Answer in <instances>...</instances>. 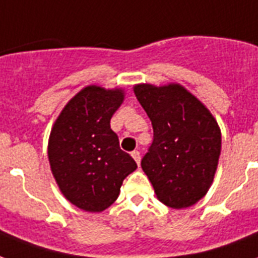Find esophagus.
Listing matches in <instances>:
<instances>
[{
	"mask_svg": "<svg viewBox=\"0 0 258 258\" xmlns=\"http://www.w3.org/2000/svg\"><path fill=\"white\" fill-rule=\"evenodd\" d=\"M131 156H133V158H134L135 161H137V164L139 165V163H141V153H139L138 150H134V152L131 153Z\"/></svg>",
	"mask_w": 258,
	"mask_h": 258,
	"instance_id": "1",
	"label": "esophagus"
}]
</instances>
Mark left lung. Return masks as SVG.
Returning <instances> with one entry per match:
<instances>
[{
  "label": "left lung",
  "mask_w": 258,
  "mask_h": 258,
  "mask_svg": "<svg viewBox=\"0 0 258 258\" xmlns=\"http://www.w3.org/2000/svg\"><path fill=\"white\" fill-rule=\"evenodd\" d=\"M134 93L153 125V142L141 165L164 205H194L211 187L221 150L216 119L177 83L135 85Z\"/></svg>",
  "instance_id": "left-lung-1"
}]
</instances>
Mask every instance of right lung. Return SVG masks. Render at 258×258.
<instances>
[{"instance_id":"1","label":"right lung","mask_w":258,"mask_h":258,"mask_svg":"<svg viewBox=\"0 0 258 258\" xmlns=\"http://www.w3.org/2000/svg\"><path fill=\"white\" fill-rule=\"evenodd\" d=\"M124 90L82 89L61 110L49 137L47 156L62 196L86 212H102L119 197L137 163L119 146L110 119Z\"/></svg>"}]
</instances>
